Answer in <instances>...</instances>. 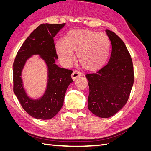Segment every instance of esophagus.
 <instances>
[{
    "mask_svg": "<svg viewBox=\"0 0 151 151\" xmlns=\"http://www.w3.org/2000/svg\"><path fill=\"white\" fill-rule=\"evenodd\" d=\"M82 76V74H81V72H78V71H74L73 72V73H72V79L73 80H76L77 78H78L79 77H80V76Z\"/></svg>",
    "mask_w": 151,
    "mask_h": 151,
    "instance_id": "1",
    "label": "esophagus"
}]
</instances>
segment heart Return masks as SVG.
<instances>
[{"mask_svg": "<svg viewBox=\"0 0 151 151\" xmlns=\"http://www.w3.org/2000/svg\"><path fill=\"white\" fill-rule=\"evenodd\" d=\"M110 41L106 35L90 30H72L63 40H58L55 49L60 60L69 66L77 59L86 70L94 71L105 64L110 50Z\"/></svg>", "mask_w": 151, "mask_h": 151, "instance_id": "1", "label": "heart"}]
</instances>
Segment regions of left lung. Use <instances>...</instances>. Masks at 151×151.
<instances>
[{"label":"left lung","mask_w":151,"mask_h":151,"mask_svg":"<svg viewBox=\"0 0 151 151\" xmlns=\"http://www.w3.org/2000/svg\"><path fill=\"white\" fill-rule=\"evenodd\" d=\"M112 50L108 64L96 74H86L89 94L88 109L100 118L113 116L125 106L134 84V67L124 42L106 30Z\"/></svg>","instance_id":"left-lung-1"}]
</instances>
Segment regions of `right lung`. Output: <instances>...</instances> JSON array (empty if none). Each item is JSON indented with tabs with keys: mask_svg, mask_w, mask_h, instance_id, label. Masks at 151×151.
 Masks as SVG:
<instances>
[{
	"mask_svg": "<svg viewBox=\"0 0 151 151\" xmlns=\"http://www.w3.org/2000/svg\"><path fill=\"white\" fill-rule=\"evenodd\" d=\"M65 23L42 24L24 41L13 63L14 93L21 106L32 117L49 120L60 110L68 86L73 82L72 71L59 67L55 62L58 58L53 38ZM39 54L46 63L48 70L47 88L42 96L36 100L28 97L22 84V72L26 61Z\"/></svg>",
	"mask_w": 151,
	"mask_h": 151,
	"instance_id": "add662e5",
	"label": "right lung"
}]
</instances>
